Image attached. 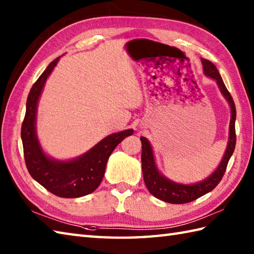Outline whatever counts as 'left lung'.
Listing matches in <instances>:
<instances>
[{
    "label": "left lung",
    "instance_id": "1",
    "mask_svg": "<svg viewBox=\"0 0 254 254\" xmlns=\"http://www.w3.org/2000/svg\"><path fill=\"white\" fill-rule=\"evenodd\" d=\"M203 64L204 74L207 77H210L216 80L220 93L224 96V98L228 101L230 107V123H229V136L227 142V147L224 153L222 161L218 165L214 172H212L204 180L198 181L192 185H183L172 181L165 177L158 170L157 165L155 163V157L153 153L152 145L146 137H141L142 142V169L145 185H146L148 191L153 194L155 197H157L161 201L171 203V204H185L192 202L194 199L203 196L204 194L210 192L216 187L222 180L227 168L228 161L234 154L236 146V107L233 97L229 94V91L226 88L224 80L220 76L218 69L214 64L206 60L201 59Z\"/></svg>",
    "mask_w": 254,
    "mask_h": 254
}]
</instances>
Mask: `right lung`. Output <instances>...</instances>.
I'll return each mask as SVG.
<instances>
[{"mask_svg":"<svg viewBox=\"0 0 254 254\" xmlns=\"http://www.w3.org/2000/svg\"><path fill=\"white\" fill-rule=\"evenodd\" d=\"M60 57L52 61L32 85L26 102V115L21 126V141L25 163L30 176L57 196L74 198L94 192L105 175L107 161L118 144L133 134L124 130L110 134L91 147L88 152L71 160H59L48 156L37 135L38 101L47 78L56 67Z\"/></svg>","mask_w":254,"mask_h":254,"instance_id":"obj_1","label":"right lung"}]
</instances>
